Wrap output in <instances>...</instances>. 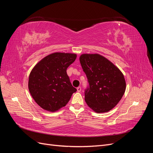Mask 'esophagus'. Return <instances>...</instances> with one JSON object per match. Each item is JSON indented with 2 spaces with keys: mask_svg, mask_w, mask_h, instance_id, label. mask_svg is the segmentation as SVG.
Instances as JSON below:
<instances>
[{
  "mask_svg": "<svg viewBox=\"0 0 153 153\" xmlns=\"http://www.w3.org/2000/svg\"><path fill=\"white\" fill-rule=\"evenodd\" d=\"M77 91H78V92H80L81 91V87H77Z\"/></svg>",
  "mask_w": 153,
  "mask_h": 153,
  "instance_id": "obj_1",
  "label": "esophagus"
}]
</instances>
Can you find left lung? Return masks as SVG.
Listing matches in <instances>:
<instances>
[{
    "label": "left lung",
    "mask_w": 153,
    "mask_h": 153,
    "mask_svg": "<svg viewBox=\"0 0 153 153\" xmlns=\"http://www.w3.org/2000/svg\"><path fill=\"white\" fill-rule=\"evenodd\" d=\"M79 59L89 84L85 92L87 105L96 113L108 112L117 105L126 91L123 73L98 53L82 54Z\"/></svg>",
    "instance_id": "8db88e82"
}]
</instances>
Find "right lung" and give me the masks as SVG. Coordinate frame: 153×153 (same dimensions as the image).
Instances as JSON below:
<instances>
[{
	"mask_svg": "<svg viewBox=\"0 0 153 153\" xmlns=\"http://www.w3.org/2000/svg\"><path fill=\"white\" fill-rule=\"evenodd\" d=\"M76 58V53L55 52L45 57L32 68L29 91L41 108L54 112L69 102L76 89L72 86L66 69Z\"/></svg>",
	"mask_w": 153,
	"mask_h": 153,
	"instance_id": "right-lung-1",
	"label": "right lung"
}]
</instances>
